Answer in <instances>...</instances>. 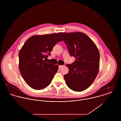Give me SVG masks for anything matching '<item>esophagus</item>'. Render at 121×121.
Wrapping results in <instances>:
<instances>
[{
  "mask_svg": "<svg viewBox=\"0 0 121 121\" xmlns=\"http://www.w3.org/2000/svg\"><path fill=\"white\" fill-rule=\"evenodd\" d=\"M63 65H59V69H61L62 67H63Z\"/></svg>",
  "mask_w": 121,
  "mask_h": 121,
  "instance_id": "1",
  "label": "esophagus"
}]
</instances>
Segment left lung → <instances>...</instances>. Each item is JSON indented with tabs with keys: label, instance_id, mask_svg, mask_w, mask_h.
Here are the masks:
<instances>
[{
	"label": "left lung",
	"instance_id": "8db88e82",
	"mask_svg": "<svg viewBox=\"0 0 121 121\" xmlns=\"http://www.w3.org/2000/svg\"><path fill=\"white\" fill-rule=\"evenodd\" d=\"M66 44L71 56L76 58L68 64L69 71L64 76L67 86L76 91L89 87L96 78L99 67L100 55L92 40L82 32L59 33Z\"/></svg>",
	"mask_w": 121,
	"mask_h": 121
}]
</instances>
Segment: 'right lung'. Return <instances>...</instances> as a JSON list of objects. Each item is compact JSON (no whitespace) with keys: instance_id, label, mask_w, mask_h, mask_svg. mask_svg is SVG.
Listing matches in <instances>:
<instances>
[{"instance_id":"right-lung-1","label":"right lung","mask_w":121,"mask_h":121,"mask_svg":"<svg viewBox=\"0 0 121 121\" xmlns=\"http://www.w3.org/2000/svg\"><path fill=\"white\" fill-rule=\"evenodd\" d=\"M62 41L58 34L54 33L32 36L24 43L19 53V69L31 88L40 90L51 83L59 66L45 60L51 56L53 46Z\"/></svg>"}]
</instances>
